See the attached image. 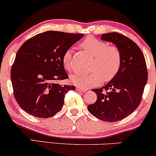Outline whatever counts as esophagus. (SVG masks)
Here are the masks:
<instances>
[{"label": "esophagus", "mask_w": 156, "mask_h": 156, "mask_svg": "<svg viewBox=\"0 0 156 156\" xmlns=\"http://www.w3.org/2000/svg\"><path fill=\"white\" fill-rule=\"evenodd\" d=\"M76 89H77L79 91H82V92H86V91H87V89H85L84 88H82V87H76Z\"/></svg>", "instance_id": "obj_1"}]
</instances>
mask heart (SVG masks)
I'll list each match as a JSON object with an SVG mask.
<instances>
[{"instance_id": "1", "label": "heart", "mask_w": 156, "mask_h": 156, "mask_svg": "<svg viewBox=\"0 0 156 156\" xmlns=\"http://www.w3.org/2000/svg\"><path fill=\"white\" fill-rule=\"evenodd\" d=\"M80 48L94 57L90 73L76 72L72 74L70 80L73 84L82 88H90L104 82L112 80L118 73L121 65V54L116 46L94 37H87L81 42ZM72 51L66 50L62 56V63L65 69H72Z\"/></svg>"}]
</instances>
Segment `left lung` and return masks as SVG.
<instances>
[{"label": "left lung", "instance_id": "8db88e82", "mask_svg": "<svg viewBox=\"0 0 156 156\" xmlns=\"http://www.w3.org/2000/svg\"><path fill=\"white\" fill-rule=\"evenodd\" d=\"M101 39L113 42L119 49L121 65L107 84L91 90L97 99L87 108L100 120L116 122L129 116L140 104L148 80L147 66L141 50L126 36L109 33L103 34Z\"/></svg>", "mask_w": 156, "mask_h": 156}]
</instances>
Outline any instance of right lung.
I'll list each match as a JSON object with an SVG mask.
<instances>
[{
  "instance_id": "obj_1",
  "label": "right lung",
  "mask_w": 156,
  "mask_h": 156,
  "mask_svg": "<svg viewBox=\"0 0 156 156\" xmlns=\"http://www.w3.org/2000/svg\"><path fill=\"white\" fill-rule=\"evenodd\" d=\"M83 35L47 31L30 38L19 48L10 78L15 99L23 110L46 119L62 108L66 93L75 90L74 86L57 82L69 78L62 56Z\"/></svg>"
}]
</instances>
